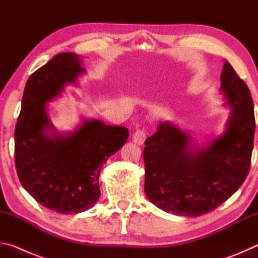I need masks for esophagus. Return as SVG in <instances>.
Returning <instances> with one entry per match:
<instances>
[{"label": "esophagus", "mask_w": 258, "mask_h": 258, "mask_svg": "<svg viewBox=\"0 0 258 258\" xmlns=\"http://www.w3.org/2000/svg\"><path fill=\"white\" fill-rule=\"evenodd\" d=\"M145 140H146L145 130L139 128V130L135 131L134 134H133V142H135L139 146H141V145H143V143H145Z\"/></svg>", "instance_id": "esophagus-1"}]
</instances>
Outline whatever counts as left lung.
Instances as JSON below:
<instances>
[{
  "label": "left lung",
  "instance_id": "8db88e82",
  "mask_svg": "<svg viewBox=\"0 0 258 258\" xmlns=\"http://www.w3.org/2000/svg\"><path fill=\"white\" fill-rule=\"evenodd\" d=\"M221 91L232 108L225 132L202 149L169 121L145 142V192L167 213L197 217L214 211L249 173L255 134L254 103L246 83L225 61Z\"/></svg>",
  "mask_w": 258,
  "mask_h": 258
}]
</instances>
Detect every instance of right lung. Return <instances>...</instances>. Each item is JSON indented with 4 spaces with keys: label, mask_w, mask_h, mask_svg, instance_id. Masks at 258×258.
<instances>
[{
    "label": "right lung",
    "mask_w": 258,
    "mask_h": 258,
    "mask_svg": "<svg viewBox=\"0 0 258 258\" xmlns=\"http://www.w3.org/2000/svg\"><path fill=\"white\" fill-rule=\"evenodd\" d=\"M72 52L53 56L26 83L15 131L16 169L21 184L43 206L60 214L87 211L100 197L103 164L125 145L128 130L84 120L75 132L61 135L46 113V103L76 84L85 71ZM50 129L51 135H46Z\"/></svg>",
    "instance_id": "add662e5"
}]
</instances>
